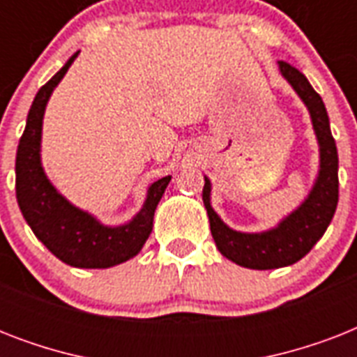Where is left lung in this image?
Segmentation results:
<instances>
[{
  "instance_id": "8db88e82",
  "label": "left lung",
  "mask_w": 357,
  "mask_h": 357,
  "mask_svg": "<svg viewBox=\"0 0 357 357\" xmlns=\"http://www.w3.org/2000/svg\"><path fill=\"white\" fill-rule=\"evenodd\" d=\"M280 72L291 83L294 92L305 103L319 140L321 167L313 189L302 206L285 217L276 228L261 234H241L228 228L211 207V181L206 178L204 206L207 209L211 235L220 254L246 268L271 271L300 261L330 226L339 200L337 146L332 137L330 120L322 98L313 91L302 72L285 61H280Z\"/></svg>"
}]
</instances>
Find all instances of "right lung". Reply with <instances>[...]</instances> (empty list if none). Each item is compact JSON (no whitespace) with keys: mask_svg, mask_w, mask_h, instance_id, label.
I'll return each instance as SVG.
<instances>
[{"mask_svg":"<svg viewBox=\"0 0 357 357\" xmlns=\"http://www.w3.org/2000/svg\"><path fill=\"white\" fill-rule=\"evenodd\" d=\"M77 53L40 86L33 100L16 151V200L33 234L55 257L77 268H109L131 259L144 246L153 228L155 207L172 176L151 183L142 209L128 224L114 228L103 226L92 215L72 206L50 183L40 162L42 119L53 89L68 72Z\"/></svg>","mask_w":357,"mask_h":357,"instance_id":"1","label":"right lung"}]
</instances>
